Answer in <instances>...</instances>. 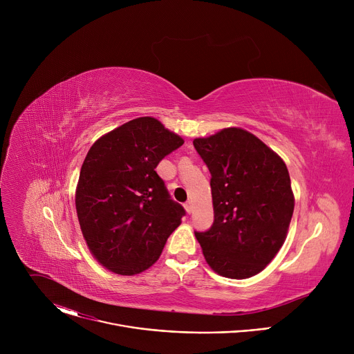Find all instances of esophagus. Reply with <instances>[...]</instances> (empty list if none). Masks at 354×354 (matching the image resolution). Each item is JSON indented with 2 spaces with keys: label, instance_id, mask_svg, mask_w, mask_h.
Wrapping results in <instances>:
<instances>
[{
  "label": "esophagus",
  "instance_id": "obj_1",
  "mask_svg": "<svg viewBox=\"0 0 354 354\" xmlns=\"http://www.w3.org/2000/svg\"><path fill=\"white\" fill-rule=\"evenodd\" d=\"M185 209H186V212L190 214L192 213V201H186V203H185Z\"/></svg>",
  "mask_w": 354,
  "mask_h": 354
}]
</instances>
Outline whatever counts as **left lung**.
<instances>
[{
  "mask_svg": "<svg viewBox=\"0 0 354 354\" xmlns=\"http://www.w3.org/2000/svg\"><path fill=\"white\" fill-rule=\"evenodd\" d=\"M193 145L212 179L214 221L194 231L210 268L230 279L262 272L281 248L294 212L283 160L246 130L231 127Z\"/></svg>",
  "mask_w": 354,
  "mask_h": 354,
  "instance_id": "1",
  "label": "left lung"
}]
</instances>
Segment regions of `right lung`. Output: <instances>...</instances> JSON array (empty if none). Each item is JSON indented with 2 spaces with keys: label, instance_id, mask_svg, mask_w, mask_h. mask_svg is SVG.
I'll return each instance as SVG.
<instances>
[{
  "label": "right lung",
  "instance_id": "right-lung-1",
  "mask_svg": "<svg viewBox=\"0 0 354 354\" xmlns=\"http://www.w3.org/2000/svg\"><path fill=\"white\" fill-rule=\"evenodd\" d=\"M183 140L154 118L130 120L100 137L80 172L75 207L96 261L133 276L156 263L186 214L156 168Z\"/></svg>",
  "mask_w": 354,
  "mask_h": 354
}]
</instances>
